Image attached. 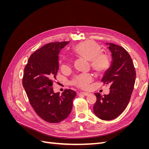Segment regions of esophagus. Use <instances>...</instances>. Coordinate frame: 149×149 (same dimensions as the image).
<instances>
[{
	"instance_id": "34e87169",
	"label": "esophagus",
	"mask_w": 149,
	"mask_h": 149,
	"mask_svg": "<svg viewBox=\"0 0 149 149\" xmlns=\"http://www.w3.org/2000/svg\"><path fill=\"white\" fill-rule=\"evenodd\" d=\"M80 94H83V95H84V96H88V94H89V93H88V92H80Z\"/></svg>"
}]
</instances>
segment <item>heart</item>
<instances>
[{
    "label": "heart",
    "mask_w": 149,
    "mask_h": 149,
    "mask_svg": "<svg viewBox=\"0 0 149 149\" xmlns=\"http://www.w3.org/2000/svg\"><path fill=\"white\" fill-rule=\"evenodd\" d=\"M72 49L76 55L89 61L92 69L97 74L105 73L110 68L111 66L110 56L102 52V47L96 42L88 40L76 45ZM92 80L91 74L83 73L76 76L72 83L79 88H86Z\"/></svg>",
    "instance_id": "1"
}]
</instances>
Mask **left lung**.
Returning a JSON list of instances; mask_svg holds the SVG:
<instances>
[{
    "mask_svg": "<svg viewBox=\"0 0 149 149\" xmlns=\"http://www.w3.org/2000/svg\"><path fill=\"white\" fill-rule=\"evenodd\" d=\"M112 53L110 68L104 73L102 81L110 84V93L101 95L94 93L96 101L93 106L95 115L102 120H110L118 118L125 110L130 101L136 78L132 58L120 46L107 43Z\"/></svg>",
    "mask_w": 149,
    "mask_h": 149,
    "instance_id": "1",
    "label": "left lung"
}]
</instances>
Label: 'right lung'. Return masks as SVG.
I'll return each mask as SVG.
<instances>
[{"instance_id": "obj_1", "label": "right lung", "mask_w": 149, "mask_h": 149, "mask_svg": "<svg viewBox=\"0 0 149 149\" xmlns=\"http://www.w3.org/2000/svg\"><path fill=\"white\" fill-rule=\"evenodd\" d=\"M68 43L55 42L43 46L31 54L24 69L22 84L30 104L49 123H58L68 117L76 95L71 89L55 93L52 88L59 69L58 55Z\"/></svg>"}]
</instances>
